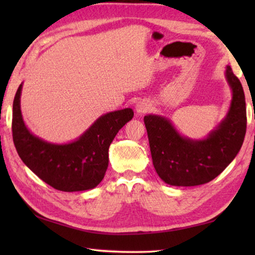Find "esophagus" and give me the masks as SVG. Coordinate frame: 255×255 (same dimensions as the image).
I'll list each match as a JSON object with an SVG mask.
<instances>
[{
	"label": "esophagus",
	"instance_id": "obj_1",
	"mask_svg": "<svg viewBox=\"0 0 255 255\" xmlns=\"http://www.w3.org/2000/svg\"><path fill=\"white\" fill-rule=\"evenodd\" d=\"M136 112H137V115L138 116H141V115H144V114H146V112H147L148 110H149V105H148V102L147 101H145V100H141V101H139V102H137L136 103Z\"/></svg>",
	"mask_w": 255,
	"mask_h": 255
}]
</instances>
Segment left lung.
Returning a JSON list of instances; mask_svg holds the SVG:
<instances>
[{
    "label": "left lung",
    "instance_id": "1",
    "mask_svg": "<svg viewBox=\"0 0 255 255\" xmlns=\"http://www.w3.org/2000/svg\"><path fill=\"white\" fill-rule=\"evenodd\" d=\"M225 76L232 90L230 109L206 138L182 136L162 116L144 117L153 165L165 183L176 187L205 184L221 174L240 152L247 132L245 96L231 66L226 67Z\"/></svg>",
    "mask_w": 255,
    "mask_h": 255
}]
</instances>
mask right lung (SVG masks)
Segmentation results:
<instances>
[{"label": "right lung", "mask_w": 255, "mask_h": 255, "mask_svg": "<svg viewBox=\"0 0 255 255\" xmlns=\"http://www.w3.org/2000/svg\"><path fill=\"white\" fill-rule=\"evenodd\" d=\"M20 84L13 101L12 135L22 162L38 178L65 192L96 188L109 164V146L117 132L133 117L130 108L102 115L77 139L66 144L48 143L34 136L23 122Z\"/></svg>", "instance_id": "1"}]
</instances>
